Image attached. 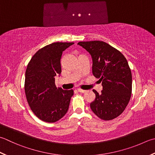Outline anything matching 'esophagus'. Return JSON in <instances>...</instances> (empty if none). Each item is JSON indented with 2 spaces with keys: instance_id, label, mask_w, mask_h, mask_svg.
<instances>
[{
  "instance_id": "1",
  "label": "esophagus",
  "mask_w": 155,
  "mask_h": 155,
  "mask_svg": "<svg viewBox=\"0 0 155 155\" xmlns=\"http://www.w3.org/2000/svg\"><path fill=\"white\" fill-rule=\"evenodd\" d=\"M77 91L78 92L82 93H84L86 92L85 90H83V89H77Z\"/></svg>"
}]
</instances>
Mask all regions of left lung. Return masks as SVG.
<instances>
[{"mask_svg":"<svg viewBox=\"0 0 155 155\" xmlns=\"http://www.w3.org/2000/svg\"><path fill=\"white\" fill-rule=\"evenodd\" d=\"M92 58V72L102 82L101 93L95 90V99L90 107L97 116L111 120L122 114L132 94V72L123 54L102 41H80Z\"/></svg>","mask_w":155,"mask_h":155,"instance_id":"obj_1","label":"left lung"}]
</instances>
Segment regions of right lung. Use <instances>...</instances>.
Masks as SVG:
<instances>
[{
	"instance_id": "right-lung-1",
	"label": "right lung",
	"mask_w": 155,
	"mask_h": 155,
	"mask_svg": "<svg viewBox=\"0 0 155 155\" xmlns=\"http://www.w3.org/2000/svg\"><path fill=\"white\" fill-rule=\"evenodd\" d=\"M73 42H56L39 50L25 72V92L30 108L39 119L55 122L67 112L73 90L57 88L55 77L61 73L63 51Z\"/></svg>"
}]
</instances>
